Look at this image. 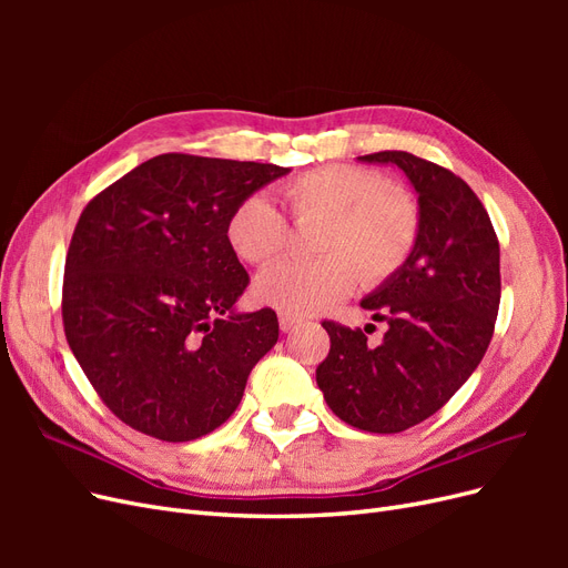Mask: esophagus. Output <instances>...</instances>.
<instances>
[{
	"instance_id": "esophagus-1",
	"label": "esophagus",
	"mask_w": 568,
	"mask_h": 568,
	"mask_svg": "<svg viewBox=\"0 0 568 568\" xmlns=\"http://www.w3.org/2000/svg\"><path fill=\"white\" fill-rule=\"evenodd\" d=\"M303 324V320L301 317H294V315H280V329L282 332H294L296 326H301Z\"/></svg>"
}]
</instances>
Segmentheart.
I'll return each instance as SVG.
<instances>
[{
	"label": "heart",
	"instance_id": "obj_1",
	"mask_svg": "<svg viewBox=\"0 0 568 568\" xmlns=\"http://www.w3.org/2000/svg\"><path fill=\"white\" fill-rule=\"evenodd\" d=\"M296 222L322 220L313 261H284L255 282L261 303L284 315L329 311L363 280L379 286L393 280L417 248L422 209L405 186L388 184L379 170L320 165L282 184ZM239 257L267 265L291 244L286 215L265 194L239 199L225 225Z\"/></svg>",
	"mask_w": 568,
	"mask_h": 568
}]
</instances>
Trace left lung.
Masks as SVG:
<instances>
[{"label": "left lung", "instance_id": "1", "mask_svg": "<svg viewBox=\"0 0 568 568\" xmlns=\"http://www.w3.org/2000/svg\"><path fill=\"white\" fill-rule=\"evenodd\" d=\"M359 159L403 170L419 194L422 232L409 263L359 303L388 324L382 343L322 322L332 348L317 386L359 432L400 434L436 415L486 355L500 307V244L484 203L448 168L407 151Z\"/></svg>", "mask_w": 568, "mask_h": 568}]
</instances>
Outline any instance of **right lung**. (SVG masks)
I'll list each match as a JSON object with an SVG mask.
<instances>
[{
	"label": "right lung",
	"mask_w": 568,
	"mask_h": 568,
	"mask_svg": "<svg viewBox=\"0 0 568 568\" xmlns=\"http://www.w3.org/2000/svg\"><path fill=\"white\" fill-rule=\"evenodd\" d=\"M288 168L161 153L99 192L63 272V332L113 415L168 443L225 424L280 338L272 307L234 313L248 272L227 242L239 199Z\"/></svg>",
	"instance_id": "1"
}]
</instances>
